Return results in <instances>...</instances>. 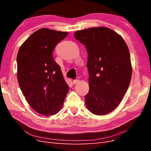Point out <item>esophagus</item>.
I'll return each mask as SVG.
<instances>
[{
    "mask_svg": "<svg viewBox=\"0 0 151 151\" xmlns=\"http://www.w3.org/2000/svg\"><path fill=\"white\" fill-rule=\"evenodd\" d=\"M79 83V79H76V80H74L72 81V83L74 84H76L77 83Z\"/></svg>",
    "mask_w": 151,
    "mask_h": 151,
    "instance_id": "34e87169",
    "label": "esophagus"
}]
</instances>
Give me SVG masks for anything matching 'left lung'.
Instances as JSON below:
<instances>
[{"label":"left lung","instance_id":"obj_1","mask_svg":"<svg viewBox=\"0 0 151 151\" xmlns=\"http://www.w3.org/2000/svg\"><path fill=\"white\" fill-rule=\"evenodd\" d=\"M74 36L88 52L86 106L94 115H106L118 106L129 86L132 68L129 48L120 35L106 27L77 31Z\"/></svg>","mask_w":151,"mask_h":151}]
</instances>
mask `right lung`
<instances>
[{
  "label": "right lung",
  "mask_w": 151,
  "mask_h": 151,
  "mask_svg": "<svg viewBox=\"0 0 151 151\" xmlns=\"http://www.w3.org/2000/svg\"><path fill=\"white\" fill-rule=\"evenodd\" d=\"M68 34L40 29L22 44L18 51V83L30 106L41 115L57 114L69 90L52 54L56 45Z\"/></svg>",
  "instance_id": "add662e5"
}]
</instances>
